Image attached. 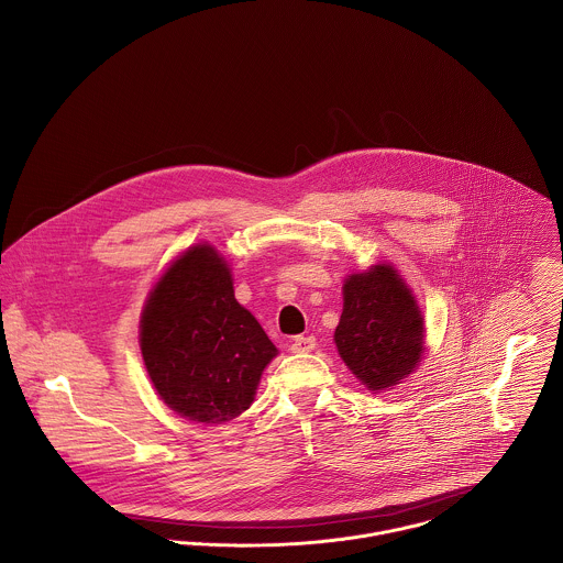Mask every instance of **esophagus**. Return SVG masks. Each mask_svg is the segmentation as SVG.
<instances>
[{
  "label": "esophagus",
  "mask_w": 563,
  "mask_h": 563,
  "mask_svg": "<svg viewBox=\"0 0 563 563\" xmlns=\"http://www.w3.org/2000/svg\"><path fill=\"white\" fill-rule=\"evenodd\" d=\"M317 346V340H314V335H297L292 342H290V351L292 353H310L312 349Z\"/></svg>",
  "instance_id": "34e87169"
}]
</instances>
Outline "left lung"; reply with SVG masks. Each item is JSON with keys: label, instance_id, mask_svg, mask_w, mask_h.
Listing matches in <instances>:
<instances>
[{"label": "left lung", "instance_id": "obj_1", "mask_svg": "<svg viewBox=\"0 0 563 563\" xmlns=\"http://www.w3.org/2000/svg\"><path fill=\"white\" fill-rule=\"evenodd\" d=\"M333 340L342 362L371 390L401 384L424 353L422 314L390 264L349 275Z\"/></svg>", "mask_w": 563, "mask_h": 563}]
</instances>
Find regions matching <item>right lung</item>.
I'll return each instance as SVG.
<instances>
[{
  "mask_svg": "<svg viewBox=\"0 0 563 563\" xmlns=\"http://www.w3.org/2000/svg\"><path fill=\"white\" fill-rule=\"evenodd\" d=\"M141 351L162 401L206 424L249 409L262 371L277 355L236 301L232 271L210 244L184 251L150 292Z\"/></svg>",
  "mask_w": 563,
  "mask_h": 563,
  "instance_id": "1",
  "label": "right lung"
}]
</instances>
